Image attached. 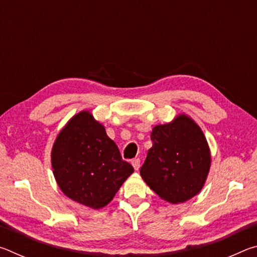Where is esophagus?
<instances>
[{
	"label": "esophagus",
	"instance_id": "34e87169",
	"mask_svg": "<svg viewBox=\"0 0 257 257\" xmlns=\"http://www.w3.org/2000/svg\"><path fill=\"white\" fill-rule=\"evenodd\" d=\"M132 164H133V167H134L135 170H138V169L141 168V160H139V159H134L132 161Z\"/></svg>",
	"mask_w": 257,
	"mask_h": 257
}]
</instances>
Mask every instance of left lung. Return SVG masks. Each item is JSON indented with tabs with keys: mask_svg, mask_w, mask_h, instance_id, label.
I'll return each instance as SVG.
<instances>
[{
	"mask_svg": "<svg viewBox=\"0 0 257 257\" xmlns=\"http://www.w3.org/2000/svg\"><path fill=\"white\" fill-rule=\"evenodd\" d=\"M141 176L164 201L179 204L197 195L205 184L211 153L202 129L186 114L155 125Z\"/></svg>",
	"mask_w": 257,
	"mask_h": 257,
	"instance_id": "1",
	"label": "left lung"
}]
</instances>
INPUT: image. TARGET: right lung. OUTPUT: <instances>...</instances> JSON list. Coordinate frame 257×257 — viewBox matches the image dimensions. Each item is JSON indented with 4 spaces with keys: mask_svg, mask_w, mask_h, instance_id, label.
<instances>
[{
    "mask_svg": "<svg viewBox=\"0 0 257 257\" xmlns=\"http://www.w3.org/2000/svg\"><path fill=\"white\" fill-rule=\"evenodd\" d=\"M53 175L63 194L94 210L110 203L134 172L105 128L88 111L73 115L51 153Z\"/></svg>",
    "mask_w": 257,
    "mask_h": 257,
    "instance_id": "1",
    "label": "right lung"
}]
</instances>
